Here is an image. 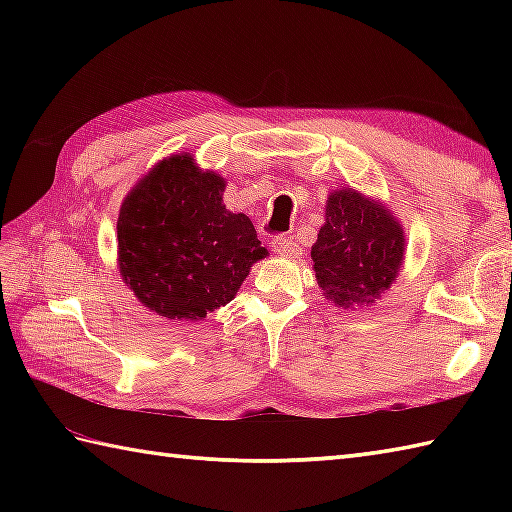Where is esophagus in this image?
<instances>
[{"label":"esophagus","mask_w":512,"mask_h":512,"mask_svg":"<svg viewBox=\"0 0 512 512\" xmlns=\"http://www.w3.org/2000/svg\"><path fill=\"white\" fill-rule=\"evenodd\" d=\"M270 246H273V250L277 255H288V257H297V255H301L299 253V246L292 242L290 237H284V235H277V237H273L270 239Z\"/></svg>","instance_id":"esophagus-1"}]
</instances>
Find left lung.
Returning <instances> with one entry per match:
<instances>
[{
    "label": "left lung",
    "instance_id": "1",
    "mask_svg": "<svg viewBox=\"0 0 512 512\" xmlns=\"http://www.w3.org/2000/svg\"><path fill=\"white\" fill-rule=\"evenodd\" d=\"M310 255L319 288L334 306H372L400 273L405 233L385 204L343 187L330 193Z\"/></svg>",
    "mask_w": 512,
    "mask_h": 512
}]
</instances>
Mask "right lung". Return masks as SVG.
Segmentation results:
<instances>
[{"label": "right lung", "instance_id": "1", "mask_svg": "<svg viewBox=\"0 0 512 512\" xmlns=\"http://www.w3.org/2000/svg\"><path fill=\"white\" fill-rule=\"evenodd\" d=\"M224 178L191 154L160 160L118 213V270L145 308L200 321L237 295L250 266L268 255L244 213L222 202Z\"/></svg>", "mask_w": 512, "mask_h": 512}]
</instances>
